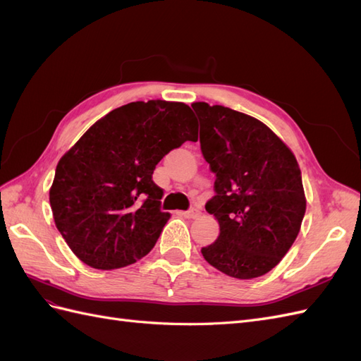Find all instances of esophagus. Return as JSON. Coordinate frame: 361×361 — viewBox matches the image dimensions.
Here are the masks:
<instances>
[{
    "instance_id": "1",
    "label": "esophagus",
    "mask_w": 361,
    "mask_h": 361,
    "mask_svg": "<svg viewBox=\"0 0 361 361\" xmlns=\"http://www.w3.org/2000/svg\"><path fill=\"white\" fill-rule=\"evenodd\" d=\"M182 215L185 218H197V216H200V211L197 209V207H191V209L182 212Z\"/></svg>"
}]
</instances>
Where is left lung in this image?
<instances>
[{"label":"left lung","instance_id":"left-lung-1","mask_svg":"<svg viewBox=\"0 0 361 361\" xmlns=\"http://www.w3.org/2000/svg\"><path fill=\"white\" fill-rule=\"evenodd\" d=\"M191 106L203 158L215 174V195L204 207L220 224L202 255L231 277L264 276L288 253L305 214L298 162L257 118L206 102Z\"/></svg>","mask_w":361,"mask_h":361}]
</instances>
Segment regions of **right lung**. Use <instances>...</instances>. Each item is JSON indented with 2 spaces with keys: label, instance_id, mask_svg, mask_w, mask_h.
Returning a JSON list of instances; mask_svg holds the SVG:
<instances>
[{
  "label": "right lung",
  "instance_id": "1",
  "mask_svg": "<svg viewBox=\"0 0 361 361\" xmlns=\"http://www.w3.org/2000/svg\"><path fill=\"white\" fill-rule=\"evenodd\" d=\"M195 140L182 102H130L97 120L59 161L49 190L54 221L76 257L96 269L145 257L170 218L152 174L170 150Z\"/></svg>",
  "mask_w": 361,
  "mask_h": 361
}]
</instances>
